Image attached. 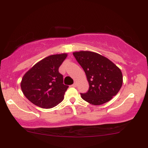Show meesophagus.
<instances>
[{
	"label": "esophagus",
	"instance_id": "34e87169",
	"mask_svg": "<svg viewBox=\"0 0 148 148\" xmlns=\"http://www.w3.org/2000/svg\"><path fill=\"white\" fill-rule=\"evenodd\" d=\"M76 86H77V83H75H75H74V84L72 85V87H74V88H75V87H76Z\"/></svg>",
	"mask_w": 148,
	"mask_h": 148
}]
</instances>
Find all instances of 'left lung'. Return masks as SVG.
I'll return each instance as SVG.
<instances>
[{
    "instance_id": "obj_1",
    "label": "left lung",
    "mask_w": 148,
    "mask_h": 148,
    "mask_svg": "<svg viewBox=\"0 0 148 148\" xmlns=\"http://www.w3.org/2000/svg\"><path fill=\"white\" fill-rule=\"evenodd\" d=\"M73 56L86 73L89 83L88 92L81 93L85 101L100 105L116 96L123 84L122 72L118 66L96 52H75Z\"/></svg>"
}]
</instances>
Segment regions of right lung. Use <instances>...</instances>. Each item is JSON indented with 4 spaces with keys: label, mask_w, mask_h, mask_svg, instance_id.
Listing matches in <instances>:
<instances>
[{
    "label": "right lung",
    "mask_w": 148,
    "mask_h": 148,
    "mask_svg": "<svg viewBox=\"0 0 148 148\" xmlns=\"http://www.w3.org/2000/svg\"><path fill=\"white\" fill-rule=\"evenodd\" d=\"M67 54H54L36 63L24 75L21 88L25 96L36 106L51 108L64 99L69 88L63 84L58 68Z\"/></svg>",
    "instance_id": "right-lung-1"
}]
</instances>
